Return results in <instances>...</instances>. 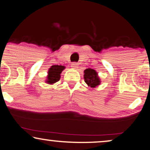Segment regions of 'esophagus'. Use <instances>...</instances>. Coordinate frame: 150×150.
<instances>
[{
	"mask_svg": "<svg viewBox=\"0 0 150 150\" xmlns=\"http://www.w3.org/2000/svg\"><path fill=\"white\" fill-rule=\"evenodd\" d=\"M78 64H77L76 62H73V63L71 64V67L74 69H78Z\"/></svg>",
	"mask_w": 150,
	"mask_h": 150,
	"instance_id": "1",
	"label": "esophagus"
}]
</instances>
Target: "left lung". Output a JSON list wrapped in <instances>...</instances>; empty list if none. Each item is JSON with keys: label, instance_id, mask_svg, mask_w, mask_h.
<instances>
[{"label": "left lung", "instance_id": "obj_1", "mask_svg": "<svg viewBox=\"0 0 150 150\" xmlns=\"http://www.w3.org/2000/svg\"><path fill=\"white\" fill-rule=\"evenodd\" d=\"M84 78L85 82L88 86L95 88L100 84V79L98 75V73L92 69H86L84 71Z\"/></svg>", "mask_w": 150, "mask_h": 150}]
</instances>
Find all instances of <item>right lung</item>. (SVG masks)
<instances>
[{"mask_svg":"<svg viewBox=\"0 0 150 150\" xmlns=\"http://www.w3.org/2000/svg\"><path fill=\"white\" fill-rule=\"evenodd\" d=\"M65 69V66L61 65H54L52 66L48 70V76H47L46 83L49 84H52L57 82L60 79L61 75L60 74Z\"/></svg>","mask_w":150,"mask_h":150,"instance_id":"right-lung-1","label":"right lung"}]
</instances>
